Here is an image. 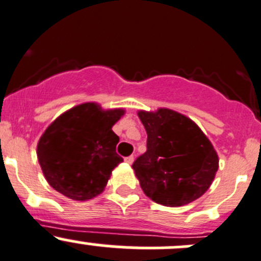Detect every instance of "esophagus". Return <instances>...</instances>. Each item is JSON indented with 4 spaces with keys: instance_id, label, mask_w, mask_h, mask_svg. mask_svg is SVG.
Masks as SVG:
<instances>
[{
    "instance_id": "1",
    "label": "esophagus",
    "mask_w": 261,
    "mask_h": 261,
    "mask_svg": "<svg viewBox=\"0 0 261 261\" xmlns=\"http://www.w3.org/2000/svg\"><path fill=\"white\" fill-rule=\"evenodd\" d=\"M125 162L127 163V164H133V163H134V156H133V155H130V156L126 158Z\"/></svg>"
}]
</instances>
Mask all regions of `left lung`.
<instances>
[{
  "instance_id": "1",
  "label": "left lung",
  "mask_w": 261,
  "mask_h": 261,
  "mask_svg": "<svg viewBox=\"0 0 261 261\" xmlns=\"http://www.w3.org/2000/svg\"><path fill=\"white\" fill-rule=\"evenodd\" d=\"M147 150L133 169L144 193L156 203L179 207L206 193L218 169V155L203 131L169 109L139 111Z\"/></svg>"
}]
</instances>
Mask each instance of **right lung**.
Masks as SVG:
<instances>
[{
	"instance_id": "obj_1",
	"label": "right lung",
	"mask_w": 261,
	"mask_h": 261,
	"mask_svg": "<svg viewBox=\"0 0 261 261\" xmlns=\"http://www.w3.org/2000/svg\"><path fill=\"white\" fill-rule=\"evenodd\" d=\"M123 109L103 110L86 102L55 118L38 143L43 174L55 191L74 201H88L103 192L112 170L122 158L112 126Z\"/></svg>"
}]
</instances>
